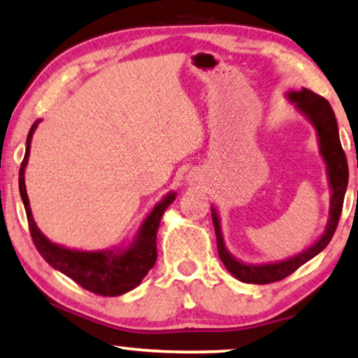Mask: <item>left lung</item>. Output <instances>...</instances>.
<instances>
[{
    "mask_svg": "<svg viewBox=\"0 0 358 358\" xmlns=\"http://www.w3.org/2000/svg\"><path fill=\"white\" fill-rule=\"evenodd\" d=\"M287 99L294 104V109L299 114L311 122L317 136L319 154H321L324 164H326V173L329 188H331V201H329V217L327 224L324 227L322 234L319 239L304 249L299 254L289 257V259L278 260V262H266V264H249V262H242L236 259L231 252L227 250L224 244L222 229H221V217H219L217 209L211 206V216L214 231H216L217 241V252L219 259L222 260L229 273L236 276L237 280L244 283L254 285H266L271 282H280V280L287 278L292 275L294 270L316 257L319 252L326 249L332 236H334L337 222L342 211V204H344V196L347 183H349V166H347V159L344 150H342L339 129H337L336 114L332 111L331 104L327 99H324L319 94L313 93L311 90L301 88L298 92H288Z\"/></svg>",
    "mask_w": 358,
    "mask_h": 358,
    "instance_id": "8db88e82",
    "label": "left lung"
}]
</instances>
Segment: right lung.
Here are the masks:
<instances>
[{
  "label": "right lung",
  "instance_id": "1",
  "mask_svg": "<svg viewBox=\"0 0 358 358\" xmlns=\"http://www.w3.org/2000/svg\"><path fill=\"white\" fill-rule=\"evenodd\" d=\"M39 122L41 119H37L32 124L29 134H27L26 155H24L21 169H19V193H21L31 236L37 250L52 268L62 271L88 292L101 294V296H119V294L131 292L137 285H141L144 276L149 273V270L155 264L157 231H159L160 219L166 208L175 201L176 193H166L155 204L154 209L142 221L139 231L136 232L129 244L106 250H76L55 244V242L47 239L41 232V229L37 227L34 217H32L26 183H24L32 136H34Z\"/></svg>",
  "mask_w": 358,
  "mask_h": 358
}]
</instances>
